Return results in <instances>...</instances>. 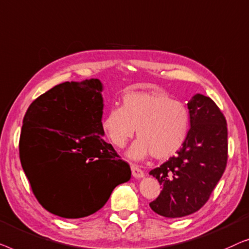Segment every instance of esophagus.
Listing matches in <instances>:
<instances>
[{"mask_svg":"<svg viewBox=\"0 0 249 249\" xmlns=\"http://www.w3.org/2000/svg\"><path fill=\"white\" fill-rule=\"evenodd\" d=\"M131 170H132L133 177L142 178L143 176H144V173H143V170L140 169V168L136 166V164H131Z\"/></svg>","mask_w":249,"mask_h":249,"instance_id":"1","label":"esophagus"}]
</instances>
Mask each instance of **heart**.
I'll return each mask as SVG.
<instances>
[{
  "instance_id": "1",
  "label": "heart",
  "mask_w": 249,
  "mask_h": 249,
  "mask_svg": "<svg viewBox=\"0 0 249 249\" xmlns=\"http://www.w3.org/2000/svg\"><path fill=\"white\" fill-rule=\"evenodd\" d=\"M101 127L111 144L124 148L133 135L139 139L127 156L142 160L152 155L167 159L176 155L186 142L191 115L181 101L160 91H132L122 98L121 107H110L104 115Z\"/></svg>"
}]
</instances>
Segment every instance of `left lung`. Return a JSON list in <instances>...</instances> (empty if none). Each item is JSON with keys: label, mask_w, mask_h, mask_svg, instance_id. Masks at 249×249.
<instances>
[{"label": "left lung", "mask_w": 249, "mask_h": 249, "mask_svg": "<svg viewBox=\"0 0 249 249\" xmlns=\"http://www.w3.org/2000/svg\"><path fill=\"white\" fill-rule=\"evenodd\" d=\"M188 138L176 157L150 171L162 191L150 208L164 218H181L208 202L228 160L226 118L211 98L195 94L187 104Z\"/></svg>", "instance_id": "8db88e82"}]
</instances>
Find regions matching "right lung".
Listing matches in <instances>:
<instances>
[{
  "mask_svg": "<svg viewBox=\"0 0 249 249\" xmlns=\"http://www.w3.org/2000/svg\"><path fill=\"white\" fill-rule=\"evenodd\" d=\"M101 91L98 79L61 83L23 117L21 166L41 206L62 218L93 214L131 178L129 164L103 139Z\"/></svg>",
  "mask_w": 249,
  "mask_h": 249,
  "instance_id": "obj_1",
  "label": "right lung"
}]
</instances>
